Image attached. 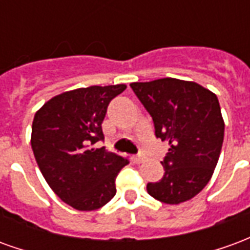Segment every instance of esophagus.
<instances>
[{"label":"esophagus","mask_w":250,"mask_h":250,"mask_svg":"<svg viewBox=\"0 0 250 250\" xmlns=\"http://www.w3.org/2000/svg\"><path fill=\"white\" fill-rule=\"evenodd\" d=\"M143 159H145V157L139 154V155H134V157H132V162H134V163H142V162H143Z\"/></svg>","instance_id":"34e87169"}]
</instances>
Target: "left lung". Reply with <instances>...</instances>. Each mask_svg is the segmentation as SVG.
<instances>
[{
	"instance_id": "left-lung-1",
	"label": "left lung",
	"mask_w": 250,
	"mask_h": 250,
	"mask_svg": "<svg viewBox=\"0 0 250 250\" xmlns=\"http://www.w3.org/2000/svg\"><path fill=\"white\" fill-rule=\"evenodd\" d=\"M151 115L155 136L167 141L161 181L147 191L163 204L188 201L213 175L224 142V119L214 93L197 83L173 77L130 84Z\"/></svg>"
}]
</instances>
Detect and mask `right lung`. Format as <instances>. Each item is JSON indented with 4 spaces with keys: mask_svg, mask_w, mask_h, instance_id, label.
Here are the masks:
<instances>
[{
    "mask_svg": "<svg viewBox=\"0 0 250 250\" xmlns=\"http://www.w3.org/2000/svg\"><path fill=\"white\" fill-rule=\"evenodd\" d=\"M125 84L92 85L60 93L35 115L32 150L46 184L73 209L89 211L116 194L115 179L128 161L95 145L109 102Z\"/></svg>",
    "mask_w": 250,
    "mask_h": 250,
    "instance_id": "obj_1",
    "label": "right lung"
}]
</instances>
